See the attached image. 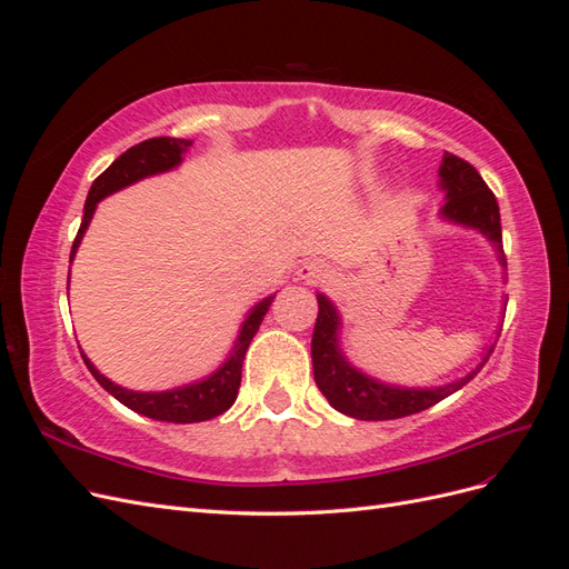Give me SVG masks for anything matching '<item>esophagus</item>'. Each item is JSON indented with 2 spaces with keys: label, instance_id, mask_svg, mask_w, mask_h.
Here are the masks:
<instances>
[{
  "label": "esophagus",
  "instance_id": "esophagus-1",
  "mask_svg": "<svg viewBox=\"0 0 569 569\" xmlns=\"http://www.w3.org/2000/svg\"><path fill=\"white\" fill-rule=\"evenodd\" d=\"M299 274H301V280H306V282H318V280H322L325 274H327V268H325L322 263H316V261H311V263L301 266Z\"/></svg>",
  "mask_w": 569,
  "mask_h": 569
}]
</instances>
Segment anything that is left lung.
Listing matches in <instances>:
<instances>
[{
	"mask_svg": "<svg viewBox=\"0 0 569 569\" xmlns=\"http://www.w3.org/2000/svg\"><path fill=\"white\" fill-rule=\"evenodd\" d=\"M439 176L441 189L446 192L441 216L460 222V226L477 228L481 234H487L496 244L501 263L506 266L498 201L487 187V182L477 173V168L456 157V153L446 151ZM337 330L339 316L335 311V306L322 295H318V320L311 341L316 385L332 408L356 420H396L432 408L435 403L443 401L446 396H451L453 391L468 385L479 372V368H485L491 356L489 351L487 358L477 366V370H472L468 377H462V380L453 385H446L439 389H399L380 385L377 380H370L368 375L351 368L337 347Z\"/></svg>",
	"mask_w": 569,
	"mask_h": 569,
	"instance_id": "obj_1",
	"label": "left lung"
}]
</instances>
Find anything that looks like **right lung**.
I'll return each mask as SVG.
<instances>
[{"instance_id":"1","label":"right lung","mask_w":569,"mask_h":569,"mask_svg":"<svg viewBox=\"0 0 569 569\" xmlns=\"http://www.w3.org/2000/svg\"><path fill=\"white\" fill-rule=\"evenodd\" d=\"M189 147H192V140H180V137H151V140H144L120 153V157L90 187L88 201H84L80 230L76 234V242L71 249V261L101 199L147 176H157V173H163V170L176 168ZM272 299L274 297H268L253 308V311L247 316L242 330H239L230 358L211 377H206V380L197 385H187L173 391H151V393L130 391L107 380V377L101 375L88 358H84V353H82V360L84 366H88V370L94 375V380L104 387L113 399H118L130 410L140 412V416H147L151 420H163V422H180V425L211 420L234 403L239 382H242V363H244L247 349L253 335L258 332V327H261Z\"/></svg>"}]
</instances>
